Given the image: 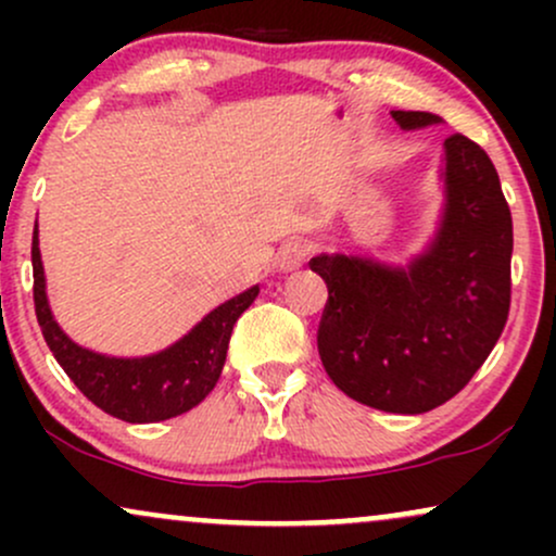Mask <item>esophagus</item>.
I'll list each match as a JSON object with an SVG mask.
<instances>
[{
    "label": "esophagus",
    "mask_w": 556,
    "mask_h": 556,
    "mask_svg": "<svg viewBox=\"0 0 556 556\" xmlns=\"http://www.w3.org/2000/svg\"><path fill=\"white\" fill-rule=\"evenodd\" d=\"M308 253H311V248L305 245L303 240H290V242H285L282 248H279V253H277V269L279 271H298L300 266L305 264V258H308Z\"/></svg>",
    "instance_id": "esophagus-1"
}]
</instances>
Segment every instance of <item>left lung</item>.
Returning a JSON list of instances; mask_svg holds the SVG:
<instances>
[{
	"instance_id": "1",
	"label": "left lung",
	"mask_w": 556,
	"mask_h": 556,
	"mask_svg": "<svg viewBox=\"0 0 556 556\" xmlns=\"http://www.w3.org/2000/svg\"><path fill=\"white\" fill-rule=\"evenodd\" d=\"M402 130L439 125L431 112H392ZM444 208L426 251L407 266L321 253L327 282L318 355L348 397L418 416L473 379L509 314L513 216L500 175L470 138L444 140Z\"/></svg>"
}]
</instances>
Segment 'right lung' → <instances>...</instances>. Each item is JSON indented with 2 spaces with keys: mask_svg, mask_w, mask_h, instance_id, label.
I'll list each match as a JSON object with an SVG mask.
<instances>
[{
  "mask_svg": "<svg viewBox=\"0 0 556 556\" xmlns=\"http://www.w3.org/2000/svg\"><path fill=\"white\" fill-rule=\"evenodd\" d=\"M34 303L43 340L65 368L73 384L110 416L127 424H156L182 416L206 397L219 381L227 361L229 337L242 311L251 308L258 285L227 303L216 305L195 324L182 340L143 358H114L73 342L54 321L47 300L41 251H38V225L34 229Z\"/></svg>",
  "mask_w": 556,
  "mask_h": 556,
  "instance_id": "right-lung-1",
  "label": "right lung"
}]
</instances>
